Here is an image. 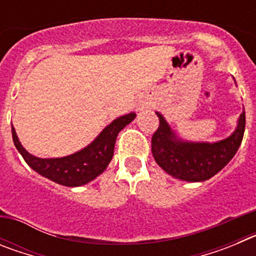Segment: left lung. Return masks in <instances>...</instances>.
Instances as JSON below:
<instances>
[{
  "mask_svg": "<svg viewBox=\"0 0 256 256\" xmlns=\"http://www.w3.org/2000/svg\"><path fill=\"white\" fill-rule=\"evenodd\" d=\"M159 126L151 138V151L155 162L165 172L178 180L202 182L224 168L238 150L245 132V110L240 115L237 130L223 141L216 144L183 142L176 137L162 114Z\"/></svg>",
  "mask_w": 256,
  "mask_h": 256,
  "instance_id": "1",
  "label": "left lung"
}]
</instances>
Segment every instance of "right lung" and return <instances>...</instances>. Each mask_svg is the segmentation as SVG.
Here are the masks:
<instances>
[{
  "mask_svg": "<svg viewBox=\"0 0 256 256\" xmlns=\"http://www.w3.org/2000/svg\"><path fill=\"white\" fill-rule=\"evenodd\" d=\"M134 118V112L118 118L112 124H108L100 133V136L91 144H88L87 148L73 155L58 158V159H40V158L30 155L20 144L14 126H11V130H12L15 148L22 154L26 162L32 169H34L40 176L58 184L66 187H76L94 180L97 176H100L105 170L114 155V146L118 133L120 132L126 124H130Z\"/></svg>",
  "mask_w": 256,
  "mask_h": 256,
  "instance_id": "add662e5",
  "label": "right lung"
}]
</instances>
